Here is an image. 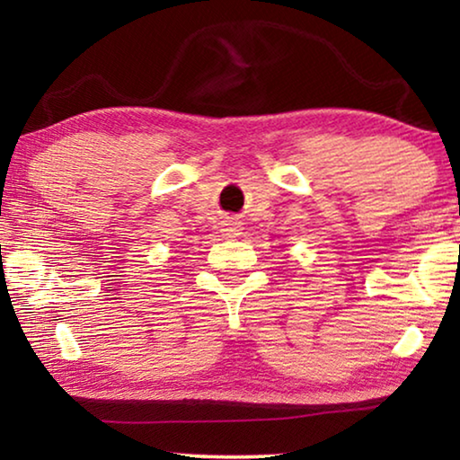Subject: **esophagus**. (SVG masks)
<instances>
[{
    "mask_svg": "<svg viewBox=\"0 0 460 460\" xmlns=\"http://www.w3.org/2000/svg\"><path fill=\"white\" fill-rule=\"evenodd\" d=\"M239 223H235V221H227L225 223V229H223V233L227 237H235V235H239Z\"/></svg>",
    "mask_w": 460,
    "mask_h": 460,
    "instance_id": "esophagus-1",
    "label": "esophagus"
}]
</instances>
